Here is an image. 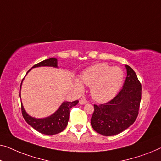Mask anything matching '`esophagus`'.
Masks as SVG:
<instances>
[{
    "instance_id": "1",
    "label": "esophagus",
    "mask_w": 161,
    "mask_h": 161,
    "mask_svg": "<svg viewBox=\"0 0 161 161\" xmlns=\"http://www.w3.org/2000/svg\"><path fill=\"white\" fill-rule=\"evenodd\" d=\"M79 103H80V104H81V105H84V104H86L87 103V101L85 100V98H81L80 100V101H79Z\"/></svg>"
}]
</instances>
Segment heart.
<instances>
[{"mask_svg":"<svg viewBox=\"0 0 161 161\" xmlns=\"http://www.w3.org/2000/svg\"><path fill=\"white\" fill-rule=\"evenodd\" d=\"M124 80V73L120 68L112 67L101 63L87 68L81 74V81L90 87L92 98L98 102H106L114 98L121 89ZM74 85L80 92L84 87L79 80Z\"/></svg>","mask_w":161,"mask_h":161,"instance_id":"obj_1","label":"heart"}]
</instances>
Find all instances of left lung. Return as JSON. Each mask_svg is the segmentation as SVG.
I'll return each instance as SVG.
<instances>
[{
	"mask_svg": "<svg viewBox=\"0 0 161 161\" xmlns=\"http://www.w3.org/2000/svg\"><path fill=\"white\" fill-rule=\"evenodd\" d=\"M127 76L118 94L108 102L94 105L91 125L97 133L114 136L123 132L134 123L139 114L142 85L134 71L125 65Z\"/></svg>",
	"mask_w": 161,
	"mask_h": 161,
	"instance_id": "left-lung-1",
	"label": "left lung"
}]
</instances>
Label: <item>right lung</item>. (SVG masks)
Returning a JSON list of instances; mask_svg holds the SVG:
<instances>
[{"label": "right lung", "mask_w": 161, "mask_h": 161, "mask_svg": "<svg viewBox=\"0 0 161 161\" xmlns=\"http://www.w3.org/2000/svg\"><path fill=\"white\" fill-rule=\"evenodd\" d=\"M53 67L59 68L58 65V59L55 58H51L47 60H44L42 62L37 63L33 65L29 71L27 72L26 75L31 70L34 68L38 67ZM24 80V79H23ZM20 85V90H21L22 84ZM19 97L21 98L19 92ZM79 103V101H63L59 108L55 111L53 114L49 115L48 117H44V118H36V117H31L29 115L25 109L24 108L23 104L21 102V109L22 116H23L25 120L28 124H29L33 128L36 130L45 135H55L62 132L64 129L66 128L68 125V122L70 116V109L72 106H76Z\"/></svg>", "instance_id": "obj_1"}]
</instances>
